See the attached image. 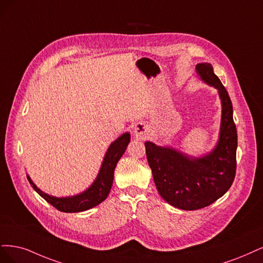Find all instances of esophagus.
<instances>
[{
    "instance_id": "34e87169",
    "label": "esophagus",
    "mask_w": 263,
    "mask_h": 263,
    "mask_svg": "<svg viewBox=\"0 0 263 263\" xmlns=\"http://www.w3.org/2000/svg\"><path fill=\"white\" fill-rule=\"evenodd\" d=\"M148 126L144 123H138L135 125L134 129V134L137 135V138L139 139H145L146 137H148Z\"/></svg>"
}]
</instances>
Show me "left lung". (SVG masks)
<instances>
[{"mask_svg": "<svg viewBox=\"0 0 263 263\" xmlns=\"http://www.w3.org/2000/svg\"><path fill=\"white\" fill-rule=\"evenodd\" d=\"M197 72L203 81L218 89L222 100L216 147L202 158H189L174 148L145 142L147 162L160 197L171 205L187 211L209 206L224 196L236 175L237 130L232 100L211 64L199 63Z\"/></svg>", "mask_w": 263, "mask_h": 263, "instance_id": "left-lung-1", "label": "left lung"}]
</instances>
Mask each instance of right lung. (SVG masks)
Listing matches in <instances>:
<instances>
[{"mask_svg":"<svg viewBox=\"0 0 263 263\" xmlns=\"http://www.w3.org/2000/svg\"><path fill=\"white\" fill-rule=\"evenodd\" d=\"M129 142L130 134L124 133L109 146L95 182L86 191H84L79 196L70 198H55L49 196V194L38 189L28 176L27 179L31 184V187L38 192V194H40L48 203H50L59 211L65 212V213H76V212L89 210L98 205L99 203L103 202L108 197L114 182L115 168L125 152Z\"/></svg>","mask_w":263,"mask_h":263,"instance_id":"1","label":"right lung"}]
</instances>
